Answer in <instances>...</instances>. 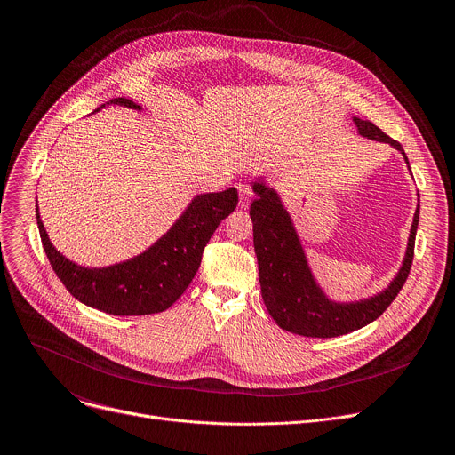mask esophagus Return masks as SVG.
Instances as JSON below:
<instances>
[{
  "instance_id": "esophagus-1",
  "label": "esophagus",
  "mask_w": 455,
  "mask_h": 455,
  "mask_svg": "<svg viewBox=\"0 0 455 455\" xmlns=\"http://www.w3.org/2000/svg\"><path fill=\"white\" fill-rule=\"evenodd\" d=\"M237 190H239V207H241V209H248V207H250V202H251V198H253V192H251L250 185L243 183V185L237 187Z\"/></svg>"
}]
</instances>
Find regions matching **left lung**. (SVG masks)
Returning a JSON list of instances; mask_svg holds the SVG:
<instances>
[{"mask_svg": "<svg viewBox=\"0 0 455 455\" xmlns=\"http://www.w3.org/2000/svg\"><path fill=\"white\" fill-rule=\"evenodd\" d=\"M353 122L358 135L398 149L409 165V158L400 142L387 137L369 120L353 116ZM253 192L257 198L250 205V218L253 221L259 283H261L265 306L279 323V328L302 337L333 339L367 326L391 306L411 272L419 205L412 220L403 263L396 277L385 290L372 297L355 302H335L318 286L291 216L284 209L277 190L263 178H257V181H253Z\"/></svg>", "mask_w": 455, "mask_h": 455, "instance_id": "left-lung-1", "label": "left lung"}]
</instances>
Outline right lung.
Returning a JSON list of instances; mask_svg holds the SVG:
<instances>
[{"mask_svg": "<svg viewBox=\"0 0 455 455\" xmlns=\"http://www.w3.org/2000/svg\"><path fill=\"white\" fill-rule=\"evenodd\" d=\"M116 104L142 109L132 99H111L95 111ZM237 188L198 194L176 223L146 251L127 261L86 268L64 257L52 244L36 204V218L44 253L60 283L83 304L109 315H151L171 307L196 275L204 248L218 225L234 212Z\"/></svg>", "mask_w": 455, "mask_h": 455, "instance_id": "obj_1", "label": "right lung"}]
</instances>
